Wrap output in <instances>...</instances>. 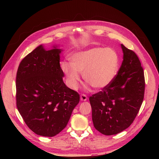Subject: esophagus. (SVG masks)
<instances>
[{
  "label": "esophagus",
  "mask_w": 159,
  "mask_h": 159,
  "mask_svg": "<svg viewBox=\"0 0 159 159\" xmlns=\"http://www.w3.org/2000/svg\"><path fill=\"white\" fill-rule=\"evenodd\" d=\"M87 99H88V97L86 95H84V94L80 95V100L82 101H87Z\"/></svg>",
  "instance_id": "obj_1"
}]
</instances>
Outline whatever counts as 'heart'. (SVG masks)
<instances>
[{"instance_id": "heart-1", "label": "heart", "mask_w": 159, "mask_h": 159, "mask_svg": "<svg viewBox=\"0 0 159 159\" xmlns=\"http://www.w3.org/2000/svg\"><path fill=\"white\" fill-rule=\"evenodd\" d=\"M71 59V64L63 62L61 67L73 89L79 86V73L91 86L101 89L111 84L119 70L118 54L110 48H90L74 53Z\"/></svg>"}]
</instances>
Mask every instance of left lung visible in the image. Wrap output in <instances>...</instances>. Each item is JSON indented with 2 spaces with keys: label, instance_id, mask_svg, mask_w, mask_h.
<instances>
[{
  "label": "left lung",
  "instance_id": "8db88e82",
  "mask_svg": "<svg viewBox=\"0 0 159 159\" xmlns=\"http://www.w3.org/2000/svg\"><path fill=\"white\" fill-rule=\"evenodd\" d=\"M123 61L111 84L89 99L95 128L105 135H116L135 120L143 103L145 79L136 53L121 44Z\"/></svg>",
  "mask_w": 159,
  "mask_h": 159
}]
</instances>
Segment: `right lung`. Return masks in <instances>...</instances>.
<instances>
[{
	"mask_svg": "<svg viewBox=\"0 0 159 159\" xmlns=\"http://www.w3.org/2000/svg\"><path fill=\"white\" fill-rule=\"evenodd\" d=\"M62 51L40 45L23 58L16 73V107L28 128L39 135L59 133L80 101L79 94L63 82Z\"/></svg>",
	"mask_w": 159,
	"mask_h": 159,
	"instance_id": "add662e5",
	"label": "right lung"
}]
</instances>
